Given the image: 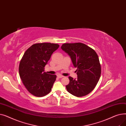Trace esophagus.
<instances>
[{
	"instance_id": "34e87169",
	"label": "esophagus",
	"mask_w": 126,
	"mask_h": 126,
	"mask_svg": "<svg viewBox=\"0 0 126 126\" xmlns=\"http://www.w3.org/2000/svg\"><path fill=\"white\" fill-rule=\"evenodd\" d=\"M57 77L59 78H62L63 77V76H61V75H58V76H57Z\"/></svg>"
}]
</instances>
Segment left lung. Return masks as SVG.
Listing matches in <instances>:
<instances>
[{"instance_id": "1", "label": "left lung", "mask_w": 126, "mask_h": 126, "mask_svg": "<svg viewBox=\"0 0 126 126\" xmlns=\"http://www.w3.org/2000/svg\"><path fill=\"white\" fill-rule=\"evenodd\" d=\"M61 49L70 57L78 78L69 77L67 91L77 97L86 95L94 89L101 74V67L96 52L82 43H64Z\"/></svg>"}]
</instances>
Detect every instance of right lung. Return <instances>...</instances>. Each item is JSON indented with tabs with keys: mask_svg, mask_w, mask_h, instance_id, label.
Here are the masks:
<instances>
[{
	"mask_svg": "<svg viewBox=\"0 0 126 126\" xmlns=\"http://www.w3.org/2000/svg\"><path fill=\"white\" fill-rule=\"evenodd\" d=\"M59 47L56 43H36L24 52L19 64V76L26 89L34 96H45L51 90L57 76L44 72V67Z\"/></svg>",
	"mask_w": 126,
	"mask_h": 126,
	"instance_id": "obj_1",
	"label": "right lung"
}]
</instances>
